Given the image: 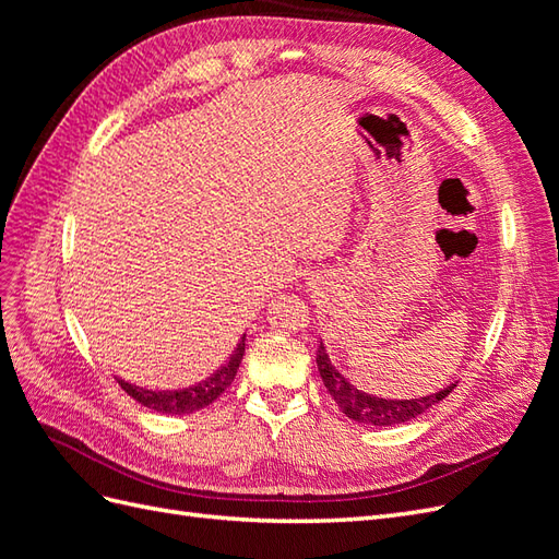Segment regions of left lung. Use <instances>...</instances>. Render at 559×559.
Returning <instances> with one entry per match:
<instances>
[{"instance_id":"8db88e82","label":"left lung","mask_w":559,"mask_h":559,"mask_svg":"<svg viewBox=\"0 0 559 559\" xmlns=\"http://www.w3.org/2000/svg\"><path fill=\"white\" fill-rule=\"evenodd\" d=\"M317 366H319V376H321V380H324V386L329 389L331 399L337 403V408H341L349 419L359 421V425H373V427H392V425H401V421H411L417 415L429 411L431 405H436L438 401H443L456 386V384H450V386L441 389L438 394L421 396V399L389 401V399H378V396H370L366 392H359L357 386L349 384L333 368L329 354L321 343L317 347Z\"/></svg>"}]
</instances>
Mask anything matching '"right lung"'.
<instances>
[{"instance_id": "add662e5", "label": "right lung", "mask_w": 559, "mask_h": 559, "mask_svg": "<svg viewBox=\"0 0 559 559\" xmlns=\"http://www.w3.org/2000/svg\"><path fill=\"white\" fill-rule=\"evenodd\" d=\"M242 357H245V335L238 343V347H235V352L230 354V359L222 368H218L212 378L202 380L195 386L177 389V392H148V389L128 384L123 380H118V384H121V389L128 396L146 405V408H151V411L167 413V415H189L200 408H207L210 403H214L226 392V389L235 380V373H238Z\"/></svg>"}]
</instances>
